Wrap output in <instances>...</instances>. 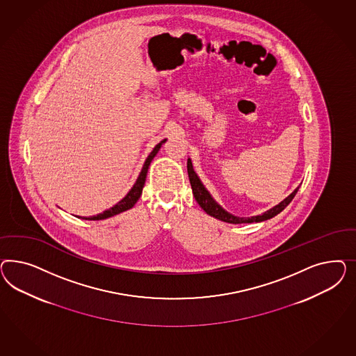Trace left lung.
I'll return each mask as SVG.
<instances>
[{
    "instance_id": "obj_1",
    "label": "left lung",
    "mask_w": 356,
    "mask_h": 356,
    "mask_svg": "<svg viewBox=\"0 0 356 356\" xmlns=\"http://www.w3.org/2000/svg\"><path fill=\"white\" fill-rule=\"evenodd\" d=\"M188 175H189V181L192 185V191H193L194 198L198 202V205L204 209V211L207 213L209 216H214L216 219L222 220V222H227V223H232V225H240V223H259V222H264L268 220L270 218L280 214L282 210H284V207L289 205L292 201V198L295 197V194L298 193L299 186L292 192L289 197H286L282 202L278 205L274 206L269 209L268 211H265L264 214L259 216H236L231 213L226 211L222 206L216 202V200L213 198V195L205 188V185L200 180V177L197 176V173L194 172L193 164L192 161L188 159Z\"/></svg>"
}]
</instances>
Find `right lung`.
<instances>
[{
  "label": "right lung",
  "instance_id": "right-lung-1",
  "mask_svg": "<svg viewBox=\"0 0 356 356\" xmlns=\"http://www.w3.org/2000/svg\"><path fill=\"white\" fill-rule=\"evenodd\" d=\"M165 140H161V142L152 149L150 155H149V156L146 158V161H145V164H143V167H142V170H140L138 179L136 180V183L131 186V189H130L129 192L127 193V195H125L121 201H119L116 205L112 206L111 209H108L106 211L97 214V216H88V218L83 216L82 219H86V220H103V219H107V218H111V216H118V214L122 213V211H127V210H129L133 206L136 205V202L138 201V198H140V194H142V189H143V185H145V181H146V176H147V170H149V167H150V163L152 162L154 156L158 154V151L161 150V147H162V145ZM78 218H81V216H78Z\"/></svg>",
  "mask_w": 356,
  "mask_h": 356
}]
</instances>
